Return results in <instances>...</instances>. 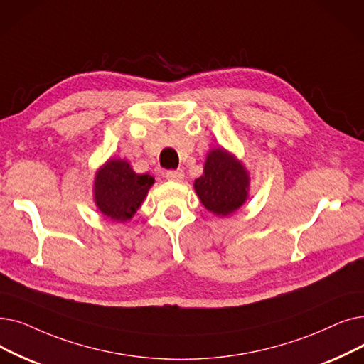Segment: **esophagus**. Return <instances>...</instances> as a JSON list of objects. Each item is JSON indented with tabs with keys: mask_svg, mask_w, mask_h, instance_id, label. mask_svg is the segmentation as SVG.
Masks as SVG:
<instances>
[{
	"mask_svg": "<svg viewBox=\"0 0 364 364\" xmlns=\"http://www.w3.org/2000/svg\"><path fill=\"white\" fill-rule=\"evenodd\" d=\"M165 177L171 181H181L184 178V172L181 169H177V171H168L165 173Z\"/></svg>",
	"mask_w": 364,
	"mask_h": 364,
	"instance_id": "obj_1",
	"label": "esophagus"
}]
</instances>
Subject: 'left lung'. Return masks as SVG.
<instances>
[{"mask_svg": "<svg viewBox=\"0 0 364 364\" xmlns=\"http://www.w3.org/2000/svg\"><path fill=\"white\" fill-rule=\"evenodd\" d=\"M250 172L233 153L223 147L208 151L203 173L193 187L202 205L218 217H228L238 211L248 199Z\"/></svg>", "mask_w": 364, "mask_h": 364, "instance_id": "8db88e82", "label": "left lung"}]
</instances>
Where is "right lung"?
I'll return each mask as SVG.
<instances>
[{"instance_id": "right-lung-1", "label": "right lung", "mask_w": 364, "mask_h": 364, "mask_svg": "<svg viewBox=\"0 0 364 364\" xmlns=\"http://www.w3.org/2000/svg\"><path fill=\"white\" fill-rule=\"evenodd\" d=\"M153 184L150 173H136L128 161L112 157L95 172L93 200L104 217L124 223L143 205Z\"/></svg>"}]
</instances>
